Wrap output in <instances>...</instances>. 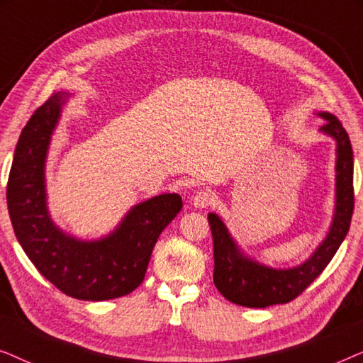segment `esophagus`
<instances>
[{
  "label": "esophagus",
  "instance_id": "obj_1",
  "mask_svg": "<svg viewBox=\"0 0 363 363\" xmlns=\"http://www.w3.org/2000/svg\"><path fill=\"white\" fill-rule=\"evenodd\" d=\"M213 201H215V196H213L211 191H206V190H200L196 191L195 195L191 196V205L195 208H208L213 205Z\"/></svg>",
  "mask_w": 363,
  "mask_h": 363
}]
</instances>
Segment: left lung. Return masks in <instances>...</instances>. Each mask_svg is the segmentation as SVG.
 Returning <instances> with one entry per match:
<instances>
[{
  "instance_id": "1",
  "label": "left lung",
  "mask_w": 363,
  "mask_h": 363,
  "mask_svg": "<svg viewBox=\"0 0 363 363\" xmlns=\"http://www.w3.org/2000/svg\"><path fill=\"white\" fill-rule=\"evenodd\" d=\"M325 123L320 132L335 140V208L329 233L301 264L271 267L246 256L216 213H208L213 235L215 272L213 282L230 302L245 307L286 304L302 294L325 269L345 240L354 213V152L345 128L335 116L317 112Z\"/></svg>"
}]
</instances>
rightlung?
<instances>
[{
  "label": "right lung",
  "mask_w": 363,
  "mask_h": 363,
  "mask_svg": "<svg viewBox=\"0 0 363 363\" xmlns=\"http://www.w3.org/2000/svg\"><path fill=\"white\" fill-rule=\"evenodd\" d=\"M67 97H49L19 135L8 178L9 218L24 252L59 291L81 301L117 299L142 284L158 236L182 210V196L163 193L138 203L99 240L62 231L48 210L46 160Z\"/></svg>",
  "instance_id": "add662e5"
}]
</instances>
